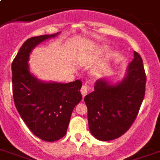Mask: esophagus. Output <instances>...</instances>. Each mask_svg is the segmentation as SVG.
Segmentation results:
<instances>
[{"label": "esophagus", "instance_id": "esophagus-1", "mask_svg": "<svg viewBox=\"0 0 160 160\" xmlns=\"http://www.w3.org/2000/svg\"><path fill=\"white\" fill-rule=\"evenodd\" d=\"M81 93L83 97H85L88 93H89V88H88V86H86V85H83V86H82Z\"/></svg>", "mask_w": 160, "mask_h": 160}]
</instances>
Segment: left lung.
I'll use <instances>...</instances> for the list:
<instances>
[{
	"instance_id": "left-lung-1",
	"label": "left lung",
	"mask_w": 160,
	"mask_h": 160,
	"mask_svg": "<svg viewBox=\"0 0 160 160\" xmlns=\"http://www.w3.org/2000/svg\"><path fill=\"white\" fill-rule=\"evenodd\" d=\"M145 85L143 60L137 51L121 82L112 84L105 78L97 80L94 91L84 98L89 128L95 138L112 140L129 129L144 98Z\"/></svg>"
}]
</instances>
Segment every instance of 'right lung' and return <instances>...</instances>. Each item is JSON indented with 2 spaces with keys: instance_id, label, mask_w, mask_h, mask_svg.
Here are the masks:
<instances>
[{
  "instance_id": "add662e5",
  "label": "right lung",
  "mask_w": 160,
  "mask_h": 160,
  "mask_svg": "<svg viewBox=\"0 0 160 160\" xmlns=\"http://www.w3.org/2000/svg\"><path fill=\"white\" fill-rule=\"evenodd\" d=\"M55 34L32 37L23 43L12 63L14 103L23 121L41 140L53 142L67 133L70 116L82 100V82H43L29 70V55L38 44Z\"/></svg>"
}]
</instances>
